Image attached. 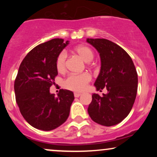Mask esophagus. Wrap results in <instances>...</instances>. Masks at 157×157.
<instances>
[{"instance_id":"obj_1","label":"esophagus","mask_w":157,"mask_h":157,"mask_svg":"<svg viewBox=\"0 0 157 157\" xmlns=\"http://www.w3.org/2000/svg\"><path fill=\"white\" fill-rule=\"evenodd\" d=\"M81 94H82L79 93V92H75V94H74V95H75V97H79L80 96H81Z\"/></svg>"}]
</instances>
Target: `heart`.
<instances>
[{
    "label": "heart",
    "instance_id": "obj_1",
    "mask_svg": "<svg viewBox=\"0 0 157 157\" xmlns=\"http://www.w3.org/2000/svg\"><path fill=\"white\" fill-rule=\"evenodd\" d=\"M75 52L78 54L86 62H91L94 58V52L89 47L86 46H77ZM66 52H61L56 60V68L58 72L63 73L66 70ZM91 80V77L89 73L71 74L68 75L67 78L64 80L63 85L65 88L71 91H80L84 90L87 84Z\"/></svg>",
    "mask_w": 157,
    "mask_h": 157
}]
</instances>
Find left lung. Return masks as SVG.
Returning a JSON list of instances; mask_svg holds the SVG:
<instances>
[{
	"label": "left lung",
	"mask_w": 157,
	"mask_h": 157,
	"mask_svg": "<svg viewBox=\"0 0 157 157\" xmlns=\"http://www.w3.org/2000/svg\"><path fill=\"white\" fill-rule=\"evenodd\" d=\"M86 41L100 53L101 60L95 87L97 91L106 87L108 91L102 97L93 94L88 113L100 125H115L128 115L134 103L138 84L136 68L128 54L117 44L103 38Z\"/></svg>",
	"instance_id": "1"
}]
</instances>
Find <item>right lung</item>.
I'll use <instances>...</instances> for the list:
<instances>
[{"label": "right lung", "instance_id": "right-lung-1", "mask_svg": "<svg viewBox=\"0 0 157 157\" xmlns=\"http://www.w3.org/2000/svg\"><path fill=\"white\" fill-rule=\"evenodd\" d=\"M55 38L35 46L21 62L15 80V98L20 111L29 125L52 131L66 121L74 94L60 89L55 97L49 91L57 75L56 60L68 44Z\"/></svg>", "mask_w": 157, "mask_h": 157}]
</instances>
